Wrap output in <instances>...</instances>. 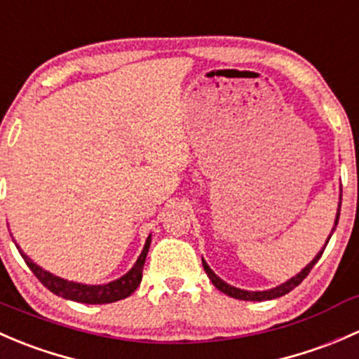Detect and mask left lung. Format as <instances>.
Masks as SVG:
<instances>
[{"mask_svg": "<svg viewBox=\"0 0 359 359\" xmlns=\"http://www.w3.org/2000/svg\"><path fill=\"white\" fill-rule=\"evenodd\" d=\"M340 200H342V198H340ZM339 215H340V203H339V212H337V217H335V226H334V229H332V234H334V231H335L337 224H339ZM332 234H330V236H328L327 243H325V247L321 248V252H318V255L314 257V259L311 260V262L307 264V266L304 267V269L300 271V273L297 274V276H293V278H290V280H288V281H285V283H281L280 287L271 288V290H264V292H248V290H241V288H236V287H231V285H227L226 281L220 280V278L217 276V274L213 273L212 269H210L208 264H206L205 260L201 259V260H203V267H205L206 274H208V278H210V280H212V283L215 285V288H219L220 292L226 293V295H229V297H233V299H240V300H259V302H260V300L278 299V297H281V295H285V293L292 292L293 288L299 287V285L302 283L304 278H306L307 274L311 273V269H313V267H314V264H316L318 260H320V257L323 255V252H325V248H327L328 241H330Z\"/></svg>", "mask_w": 359, "mask_h": 359, "instance_id": "8db88e82", "label": "left lung"}]
</instances>
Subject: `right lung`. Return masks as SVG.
Here are the masks:
<instances>
[{
	"instance_id": "1",
	"label": "right lung",
	"mask_w": 359,
	"mask_h": 359,
	"mask_svg": "<svg viewBox=\"0 0 359 359\" xmlns=\"http://www.w3.org/2000/svg\"><path fill=\"white\" fill-rule=\"evenodd\" d=\"M13 243H15V240H13ZM149 245L151 234L147 236L142 253L139 255L137 262L133 264L132 269H130L125 276L104 285H83L76 283V281L62 280V278L59 276H53L52 273H48V271H45L43 267H39L38 264L32 262L22 250H20L19 245L15 243V247L20 252V255H22L24 262L27 264L29 269H31L32 273H34V276L41 281L43 287H46L50 292L55 293V295L81 304H111L116 302V300L126 299V297H130L137 290V287H139L140 281H142V269L144 262H146L147 252H149Z\"/></svg>"
}]
</instances>
